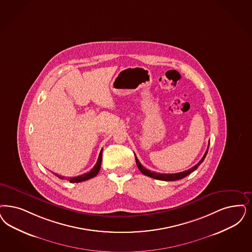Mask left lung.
<instances>
[{
	"mask_svg": "<svg viewBox=\"0 0 252 252\" xmlns=\"http://www.w3.org/2000/svg\"><path fill=\"white\" fill-rule=\"evenodd\" d=\"M208 147H209V143H208ZM208 147V149H207V151H206V153H205V155H204V157H202V159L200 160L199 162H198L196 165H194V166H192V167L190 168V169H188V170H185V171H183V172H180V173H157V172H154V171L148 170L147 168H145L143 165H141V164L139 163V159L137 158L136 156H135V159H136V163H137V165H138V167H139V169L140 170V172L143 174V175L148 176V177H151V178H153V179H157V180H160V181H165V182L178 181V180H181V179H183L184 177L188 176L189 174H191L192 171H194V170H195V169H196V168H197V167H198V166L201 165V163H203L204 159H205L206 157H207Z\"/></svg>",
	"mask_w": 252,
	"mask_h": 252,
	"instance_id": "8db88e82",
	"label": "left lung"
}]
</instances>
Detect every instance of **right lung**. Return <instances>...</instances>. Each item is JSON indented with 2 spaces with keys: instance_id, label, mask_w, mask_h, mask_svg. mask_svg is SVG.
I'll list each match as a JSON object with an SVG mask.
<instances>
[{
  "instance_id": "1",
  "label": "right lung",
  "mask_w": 252,
  "mask_h": 252,
  "mask_svg": "<svg viewBox=\"0 0 252 252\" xmlns=\"http://www.w3.org/2000/svg\"><path fill=\"white\" fill-rule=\"evenodd\" d=\"M101 160H102V153L99 154L98 158H97V161L95 163V166L87 173L83 174L81 176H77V177H73V178H68V181H69V183H81V182H84V181H87L89 179H92L96 176V174L98 173L99 169H100V166H101ZM58 178H60L61 180L65 179V177L59 175V174L54 173Z\"/></svg>"
}]
</instances>
